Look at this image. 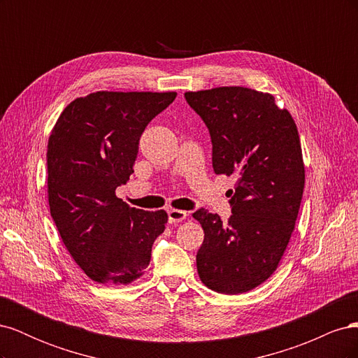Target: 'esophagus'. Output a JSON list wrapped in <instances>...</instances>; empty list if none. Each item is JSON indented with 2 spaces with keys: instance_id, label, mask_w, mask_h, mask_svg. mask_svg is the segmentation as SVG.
Instances as JSON below:
<instances>
[{
  "instance_id": "34e87169",
  "label": "esophagus",
  "mask_w": 358,
  "mask_h": 358,
  "mask_svg": "<svg viewBox=\"0 0 358 358\" xmlns=\"http://www.w3.org/2000/svg\"><path fill=\"white\" fill-rule=\"evenodd\" d=\"M167 213H169V222L170 224H178V222L185 220L187 215H188L185 210H179V209H169Z\"/></svg>"
}]
</instances>
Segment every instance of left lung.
Masks as SVG:
<instances>
[{"label":"left lung","instance_id":"obj_1","mask_svg":"<svg viewBox=\"0 0 358 358\" xmlns=\"http://www.w3.org/2000/svg\"><path fill=\"white\" fill-rule=\"evenodd\" d=\"M209 128L216 175L237 178L233 213L199 209L204 231L197 252L201 282L222 294H242L273 275L294 231L305 188L294 119L275 96L243 86L185 92Z\"/></svg>","mask_w":358,"mask_h":358}]
</instances>
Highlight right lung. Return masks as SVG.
I'll return each mask as SVG.
<instances>
[{"label": "right lung", "mask_w": 358, "mask_h": 358, "mask_svg": "<svg viewBox=\"0 0 358 358\" xmlns=\"http://www.w3.org/2000/svg\"><path fill=\"white\" fill-rule=\"evenodd\" d=\"M175 99L176 92H92L73 100L49 136L50 215L76 264L95 282H134L166 230V210L129 208L115 191L134 173L146 125Z\"/></svg>", "instance_id": "obj_1"}]
</instances>
